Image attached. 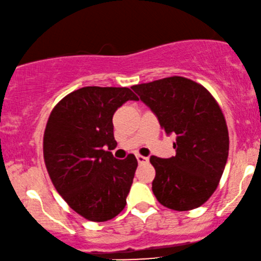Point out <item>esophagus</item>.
<instances>
[{"label":"esophagus","mask_w":261,"mask_h":261,"mask_svg":"<svg viewBox=\"0 0 261 261\" xmlns=\"http://www.w3.org/2000/svg\"><path fill=\"white\" fill-rule=\"evenodd\" d=\"M136 159H137V161H138V164H147L148 161H149V158H147V156H143V155H140V154H137L136 155Z\"/></svg>","instance_id":"34e87169"}]
</instances>
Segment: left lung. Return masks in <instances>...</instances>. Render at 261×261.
Returning a JSON list of instances; mask_svg holds the SVG:
<instances>
[{"label":"left lung","instance_id":"1","mask_svg":"<svg viewBox=\"0 0 261 261\" xmlns=\"http://www.w3.org/2000/svg\"><path fill=\"white\" fill-rule=\"evenodd\" d=\"M131 89L165 133L176 134L174 156H150L155 197L170 210L197 208L216 191L229 155V131L218 102L201 84L178 75Z\"/></svg>","mask_w":261,"mask_h":261}]
</instances>
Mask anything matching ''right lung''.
<instances>
[{
  "label": "right lung",
  "instance_id": "right-lung-1",
  "mask_svg": "<svg viewBox=\"0 0 261 261\" xmlns=\"http://www.w3.org/2000/svg\"><path fill=\"white\" fill-rule=\"evenodd\" d=\"M138 97L128 88L85 87L53 108L43 136V156L51 183L74 212L107 222L124 210L137 160H118L113 114Z\"/></svg>",
  "mask_w": 261,
  "mask_h": 261
}]
</instances>
